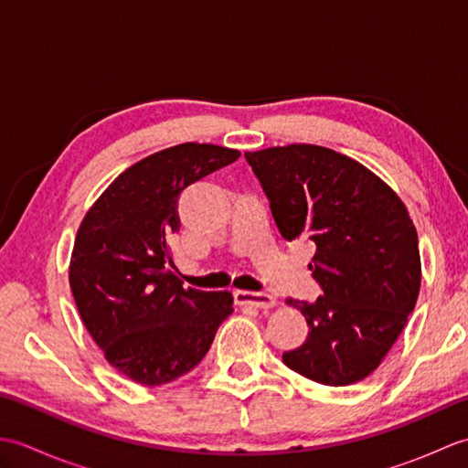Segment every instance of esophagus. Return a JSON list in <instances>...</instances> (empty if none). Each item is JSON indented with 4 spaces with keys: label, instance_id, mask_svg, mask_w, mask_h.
I'll return each mask as SVG.
<instances>
[{
    "label": "esophagus",
    "instance_id": "esophagus-1",
    "mask_svg": "<svg viewBox=\"0 0 468 468\" xmlns=\"http://www.w3.org/2000/svg\"><path fill=\"white\" fill-rule=\"evenodd\" d=\"M233 297L237 305H253V307H260V310H271L275 305V297L271 293L237 290L233 292Z\"/></svg>",
    "mask_w": 468,
    "mask_h": 468
}]
</instances>
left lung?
<instances>
[{"instance_id":"8db88e82","label":"left lung","mask_w":468,"mask_h":468,"mask_svg":"<svg viewBox=\"0 0 468 468\" xmlns=\"http://www.w3.org/2000/svg\"><path fill=\"white\" fill-rule=\"evenodd\" d=\"M283 239L315 245L305 342L283 354L293 372L325 386L370 376L402 334L420 292L419 235L390 186L354 158L317 144L245 153Z\"/></svg>"}]
</instances>
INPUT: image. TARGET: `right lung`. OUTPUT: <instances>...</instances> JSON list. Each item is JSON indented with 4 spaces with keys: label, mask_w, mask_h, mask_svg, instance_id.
Returning a JSON list of instances; mask_svg holds the SVG:
<instances>
[{
    "label": "right lung",
    "mask_w": 468,
    "mask_h": 468,
    "mask_svg": "<svg viewBox=\"0 0 468 468\" xmlns=\"http://www.w3.org/2000/svg\"><path fill=\"white\" fill-rule=\"evenodd\" d=\"M239 151L185 143L128 166L78 227L69 287L104 357L143 386L191 372L233 314L229 292L183 287L168 237L178 231V195L235 163Z\"/></svg>",
    "instance_id": "obj_1"
}]
</instances>
